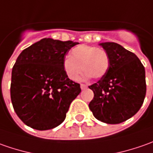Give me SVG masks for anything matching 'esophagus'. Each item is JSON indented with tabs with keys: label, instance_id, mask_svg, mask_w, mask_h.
<instances>
[{
	"label": "esophagus",
	"instance_id": "esophagus-1",
	"mask_svg": "<svg viewBox=\"0 0 153 153\" xmlns=\"http://www.w3.org/2000/svg\"><path fill=\"white\" fill-rule=\"evenodd\" d=\"M80 88H81L82 90H85V88H87V85H85V84H81V85H80Z\"/></svg>",
	"mask_w": 153,
	"mask_h": 153
}]
</instances>
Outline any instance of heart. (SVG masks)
<instances>
[{
	"instance_id": "1",
	"label": "heart",
	"mask_w": 153,
	"mask_h": 153,
	"mask_svg": "<svg viewBox=\"0 0 153 153\" xmlns=\"http://www.w3.org/2000/svg\"><path fill=\"white\" fill-rule=\"evenodd\" d=\"M62 67L67 76L74 81L79 79L82 68L86 77L101 79L108 72L109 56L101 47L79 45L71 51L70 56L63 60Z\"/></svg>"
}]
</instances>
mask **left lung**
Segmentation results:
<instances>
[{"label":"left lung","mask_w":153,"mask_h":153,"mask_svg":"<svg viewBox=\"0 0 153 153\" xmlns=\"http://www.w3.org/2000/svg\"><path fill=\"white\" fill-rule=\"evenodd\" d=\"M100 45L109 56L108 72L90 85L94 98L89 108L94 117L107 124H120L142 106L146 91L145 68L135 54L114 42Z\"/></svg>","instance_id":"1"}]
</instances>
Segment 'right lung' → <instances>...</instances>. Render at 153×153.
Listing matches in <instances>:
<instances>
[{"label": "right lung", "mask_w": 153, "mask_h": 153, "mask_svg": "<svg viewBox=\"0 0 153 153\" xmlns=\"http://www.w3.org/2000/svg\"><path fill=\"white\" fill-rule=\"evenodd\" d=\"M78 42L45 38L24 49L13 68L11 100L26 125L46 130L61 124L80 85L63 70L65 56Z\"/></svg>", "instance_id": "obj_1"}]
</instances>
